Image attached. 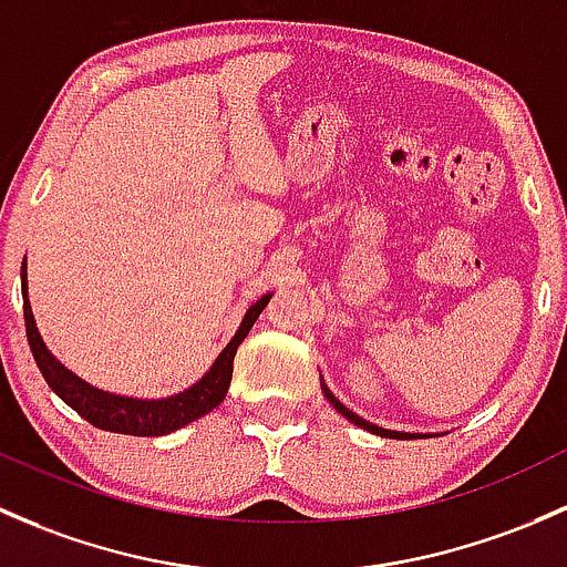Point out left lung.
Returning <instances> with one entry per match:
<instances>
[{
  "label": "left lung",
  "instance_id": "8db88e82",
  "mask_svg": "<svg viewBox=\"0 0 567 567\" xmlns=\"http://www.w3.org/2000/svg\"><path fill=\"white\" fill-rule=\"evenodd\" d=\"M319 382H322V393H324V399L330 401L332 406H336V412H338V414H343V417H347L349 423H354V425H358V429H365V431H371V434H377V436H388V440H423V436H431V434H410V431H393V429H382V425H377V423H369V420H365V417H360V414H354L352 410H349V406H343L341 401H338L336 395L330 393V388H327V384H324V379H319Z\"/></svg>",
  "mask_w": 567,
  "mask_h": 567
}]
</instances>
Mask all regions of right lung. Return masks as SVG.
Returning <instances> with one entry per match:
<instances>
[{
    "label": "right lung",
    "mask_w": 567,
    "mask_h": 567,
    "mask_svg": "<svg viewBox=\"0 0 567 567\" xmlns=\"http://www.w3.org/2000/svg\"><path fill=\"white\" fill-rule=\"evenodd\" d=\"M21 295H23V324H27L29 347H32L34 363L40 373L49 382V388L60 395L62 401L75 410L84 420H90L95 429L114 431V434H131V436H163L172 431L183 429V425L194 423L204 417L226 399L231 384V365H235L237 347L245 341L259 313L270 302L272 291L261 295L254 306L245 311L240 327L226 343L224 352L215 358L209 371L202 379H196L190 388L179 390L174 395H163V399H136V395H120L109 393V390L95 388L86 379L75 377L62 360L54 358L49 347H45L43 336H40L38 324H34L32 306H29V284H27V256L21 261Z\"/></svg>",
    "instance_id": "1"
}]
</instances>
